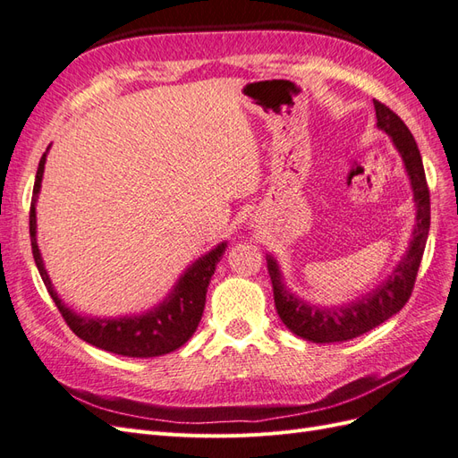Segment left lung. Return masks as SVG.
Returning a JSON list of instances; mask_svg holds the SVG:
<instances>
[{"instance_id":"1","label":"left lung","mask_w":458,"mask_h":458,"mask_svg":"<svg viewBox=\"0 0 458 458\" xmlns=\"http://www.w3.org/2000/svg\"><path fill=\"white\" fill-rule=\"evenodd\" d=\"M373 108L375 117H377V127L391 137L408 174L410 190H412L416 205L412 240H410L403 259L398 261L393 273L381 284L358 296L356 300L341 303V306H315V303L296 296L286 286L275 257L267 255V268L273 283L278 318L283 319L292 333L310 343L333 344L350 341V338L375 329V327L401 311L410 294H412L418 267L426 250L429 232V190L418 145L410 129L391 108H386L385 104L377 100H373Z\"/></svg>"}]
</instances>
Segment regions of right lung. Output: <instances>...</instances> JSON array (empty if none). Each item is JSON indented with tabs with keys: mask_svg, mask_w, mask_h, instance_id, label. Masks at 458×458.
Returning a JSON list of instances; mask_svg holds the SVG:
<instances>
[{
	"mask_svg": "<svg viewBox=\"0 0 458 458\" xmlns=\"http://www.w3.org/2000/svg\"><path fill=\"white\" fill-rule=\"evenodd\" d=\"M48 150L50 147L46 148L40 158L37 180H34L30 203V245L38 273L69 329L92 346L127 358L164 356L183 346L193 336L199 321L203 318L207 288L218 261L226 251V242L215 245L213 250L187 267L178 283L168 292V296L155 308L139 315H120V318H92V315L77 313L54 290L37 242V201Z\"/></svg>",
	"mask_w": 458,
	"mask_h": 458,
	"instance_id": "obj_1",
	"label": "right lung"
}]
</instances>
